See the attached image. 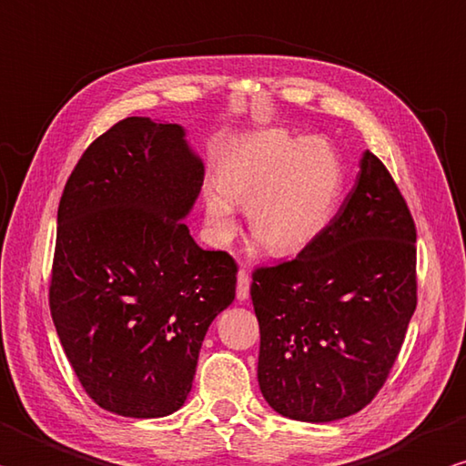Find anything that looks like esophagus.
I'll use <instances>...</instances> for the list:
<instances>
[{"mask_svg": "<svg viewBox=\"0 0 466 466\" xmlns=\"http://www.w3.org/2000/svg\"><path fill=\"white\" fill-rule=\"evenodd\" d=\"M248 293H250V275L247 268H240L238 270V289H236V298L240 301L248 299Z\"/></svg>", "mask_w": 466, "mask_h": 466, "instance_id": "obj_1", "label": "esophagus"}]
</instances>
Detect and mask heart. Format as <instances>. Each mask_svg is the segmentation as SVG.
<instances>
[{
    "instance_id": "1",
    "label": "heart",
    "mask_w": 466,
    "mask_h": 466,
    "mask_svg": "<svg viewBox=\"0 0 466 466\" xmlns=\"http://www.w3.org/2000/svg\"><path fill=\"white\" fill-rule=\"evenodd\" d=\"M342 187L340 158L328 142L262 132L222 158L218 183L206 187V219L211 234L228 242L236 232L234 201L248 204L255 240L273 255H295L332 222Z\"/></svg>"
}]
</instances>
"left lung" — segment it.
I'll return each instance as SVG.
<instances>
[{
    "mask_svg": "<svg viewBox=\"0 0 466 466\" xmlns=\"http://www.w3.org/2000/svg\"><path fill=\"white\" fill-rule=\"evenodd\" d=\"M258 385L285 418L334 421L375 400L418 306L416 224L367 150L332 222L298 257L257 267Z\"/></svg>",
    "mask_w": 466,
    "mask_h": 466,
    "instance_id": "left-lung-1",
    "label": "left lung"
}]
</instances>
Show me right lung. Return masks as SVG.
Instances as JSON below:
<instances>
[{
	"mask_svg": "<svg viewBox=\"0 0 466 466\" xmlns=\"http://www.w3.org/2000/svg\"><path fill=\"white\" fill-rule=\"evenodd\" d=\"M204 163L177 124L126 117L83 152L63 189L50 314L86 393L124 418H163L191 391L208 328L234 301L236 260L183 218Z\"/></svg>",
	"mask_w": 466,
	"mask_h": 466,
	"instance_id": "add662e5",
	"label": "right lung"
}]
</instances>
